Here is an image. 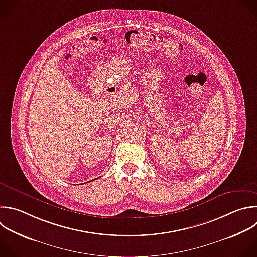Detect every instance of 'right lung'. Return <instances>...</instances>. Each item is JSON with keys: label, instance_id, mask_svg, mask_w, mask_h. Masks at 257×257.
Listing matches in <instances>:
<instances>
[{"label": "right lung", "instance_id": "right-lung-1", "mask_svg": "<svg viewBox=\"0 0 257 257\" xmlns=\"http://www.w3.org/2000/svg\"><path fill=\"white\" fill-rule=\"evenodd\" d=\"M93 181H94V180H93Z\"/></svg>", "mask_w": 257, "mask_h": 257}]
</instances>
